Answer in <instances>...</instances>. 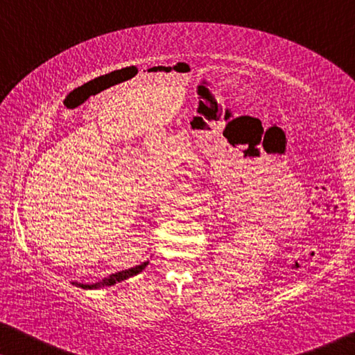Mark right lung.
<instances>
[{"mask_svg":"<svg viewBox=\"0 0 355 355\" xmlns=\"http://www.w3.org/2000/svg\"><path fill=\"white\" fill-rule=\"evenodd\" d=\"M147 265H148V261H144V263L134 266V268L118 271V273L110 275L108 278L101 279V281H98V283H94V284H82V283H77V281H72V284L79 286V288H82V289H100V288H105V286H113L116 283H121V281L128 279V278H130V276L139 275L140 271L145 270V266H147Z\"/></svg>","mask_w":355,"mask_h":355,"instance_id":"obj_1","label":"right lung"}]
</instances>
